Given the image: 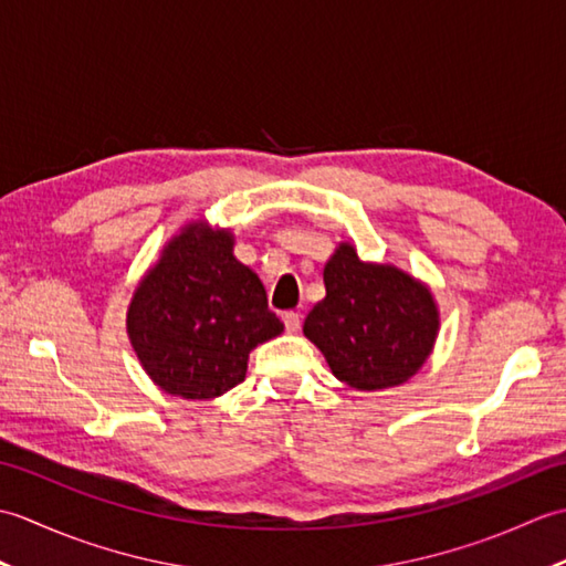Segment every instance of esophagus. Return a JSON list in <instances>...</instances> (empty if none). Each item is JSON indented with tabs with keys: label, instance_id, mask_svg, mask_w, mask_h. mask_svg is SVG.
I'll list each match as a JSON object with an SVG mask.
<instances>
[{
	"label": "esophagus",
	"instance_id": "esophagus-1",
	"mask_svg": "<svg viewBox=\"0 0 566 566\" xmlns=\"http://www.w3.org/2000/svg\"><path fill=\"white\" fill-rule=\"evenodd\" d=\"M282 321H284V326H286V331H290V333H296L298 328H302V316H298L296 311H286V314L282 316Z\"/></svg>",
	"mask_w": 566,
	"mask_h": 566
}]
</instances>
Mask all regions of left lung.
Wrapping results in <instances>:
<instances>
[{
	"mask_svg": "<svg viewBox=\"0 0 566 566\" xmlns=\"http://www.w3.org/2000/svg\"><path fill=\"white\" fill-rule=\"evenodd\" d=\"M326 298L308 311L304 335L335 379L357 391L401 387L426 365L440 333L430 286L389 262H365L340 243L323 268Z\"/></svg>",
	"mask_w": 566,
	"mask_h": 566,
	"instance_id": "left-lung-1",
	"label": "left lung"
}]
</instances>
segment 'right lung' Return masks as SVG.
<instances>
[{
    "label": "right lung",
    "mask_w": 566,
    "mask_h": 566,
    "mask_svg": "<svg viewBox=\"0 0 566 566\" xmlns=\"http://www.w3.org/2000/svg\"><path fill=\"white\" fill-rule=\"evenodd\" d=\"M233 245L231 228L189 221L136 284L126 333L165 394L191 401L223 396L245 379L250 353L284 331L260 276Z\"/></svg>",
    "instance_id": "obj_1"
}]
</instances>
